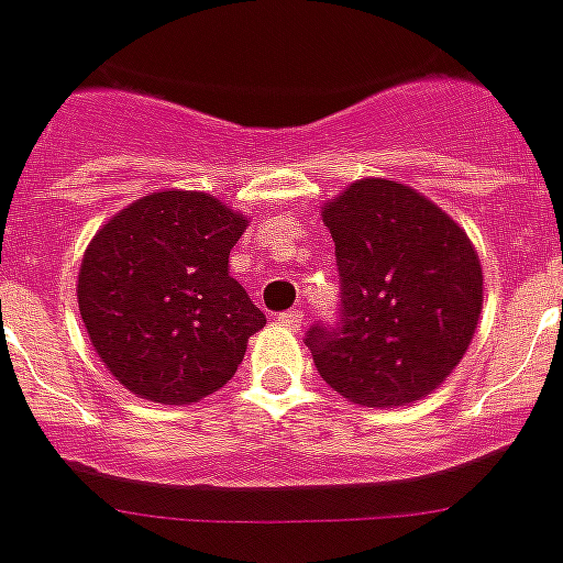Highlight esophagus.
Instances as JSON below:
<instances>
[{"instance_id":"obj_1","label":"esophagus","mask_w":563,"mask_h":563,"mask_svg":"<svg viewBox=\"0 0 563 563\" xmlns=\"http://www.w3.org/2000/svg\"><path fill=\"white\" fill-rule=\"evenodd\" d=\"M277 321H280L286 329H297L300 323H303V312H300V309H291V312H280V314H277Z\"/></svg>"}]
</instances>
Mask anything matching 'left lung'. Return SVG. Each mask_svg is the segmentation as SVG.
<instances>
[{"label": "left lung", "instance_id": "left-lung-1", "mask_svg": "<svg viewBox=\"0 0 563 563\" xmlns=\"http://www.w3.org/2000/svg\"><path fill=\"white\" fill-rule=\"evenodd\" d=\"M341 280L306 346L332 390L367 408L422 399L472 344L483 272L454 219L416 190L361 178L323 208Z\"/></svg>", "mask_w": 563, "mask_h": 563}]
</instances>
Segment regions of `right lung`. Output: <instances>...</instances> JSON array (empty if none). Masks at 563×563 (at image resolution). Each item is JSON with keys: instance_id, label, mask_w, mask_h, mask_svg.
<instances>
[{"instance_id": "add662e5", "label": "right lung", "mask_w": 563, "mask_h": 563, "mask_svg": "<svg viewBox=\"0 0 563 563\" xmlns=\"http://www.w3.org/2000/svg\"><path fill=\"white\" fill-rule=\"evenodd\" d=\"M245 225L213 196L162 190L95 234L77 303L100 361L123 387L190 405L234 378L249 338L266 327L228 274Z\"/></svg>"}]
</instances>
